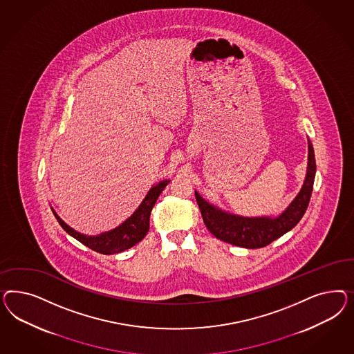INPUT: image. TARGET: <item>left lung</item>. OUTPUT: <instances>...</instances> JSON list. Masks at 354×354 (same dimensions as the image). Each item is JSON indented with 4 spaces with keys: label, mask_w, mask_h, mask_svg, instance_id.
I'll return each instance as SVG.
<instances>
[{
    "label": "left lung",
    "mask_w": 354,
    "mask_h": 354,
    "mask_svg": "<svg viewBox=\"0 0 354 354\" xmlns=\"http://www.w3.org/2000/svg\"><path fill=\"white\" fill-rule=\"evenodd\" d=\"M308 171L305 182L302 184L299 194L290 203V206L278 215L277 218L271 216H241V215L231 214L223 212L222 209L214 205L209 204L204 198L194 192L196 201L201 210L206 228L213 235L232 244L236 247L257 249L263 248L279 239L280 236L287 234L295 225L300 222L301 218L305 214L308 205L310 201L313 184L315 178V158L314 149L310 140H308Z\"/></svg>",
    "instance_id": "8db88e82"
}]
</instances>
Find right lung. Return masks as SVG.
<instances>
[{"label":"right lung","mask_w":354,"mask_h":354,"mask_svg":"<svg viewBox=\"0 0 354 354\" xmlns=\"http://www.w3.org/2000/svg\"><path fill=\"white\" fill-rule=\"evenodd\" d=\"M169 183L170 180H162L158 184L153 185L148 194L145 196V198L142 200V203L136 209V212L131 215L127 221H124L117 228L97 236H86L77 232L74 228L64 223L54 212L53 207L52 210L58 223L68 235L73 236L77 241H80L82 244H84L86 247L95 250L97 253L115 254L136 245L148 234L151 209Z\"/></svg>","instance_id":"right-lung-1"}]
</instances>
